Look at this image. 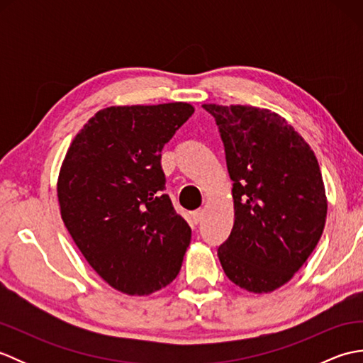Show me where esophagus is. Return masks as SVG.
Listing matches in <instances>:
<instances>
[{"label": "esophagus", "instance_id": "esophagus-1", "mask_svg": "<svg viewBox=\"0 0 363 363\" xmlns=\"http://www.w3.org/2000/svg\"><path fill=\"white\" fill-rule=\"evenodd\" d=\"M191 220H194V225H199L204 220V211L199 209L191 213Z\"/></svg>", "mask_w": 363, "mask_h": 363}]
</instances>
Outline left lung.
Returning <instances> with one entry per match:
<instances>
[{"instance_id": "8db88e82", "label": "left lung", "mask_w": 363, "mask_h": 363, "mask_svg": "<svg viewBox=\"0 0 363 363\" xmlns=\"http://www.w3.org/2000/svg\"><path fill=\"white\" fill-rule=\"evenodd\" d=\"M217 121L233 179L234 226L218 248L229 281L272 293L309 259L328 215L315 152L277 112L203 104Z\"/></svg>"}]
</instances>
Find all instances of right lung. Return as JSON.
<instances>
[{"label":"right lung","mask_w":363,"mask_h":363,"mask_svg":"<svg viewBox=\"0 0 363 363\" xmlns=\"http://www.w3.org/2000/svg\"><path fill=\"white\" fill-rule=\"evenodd\" d=\"M195 107L111 106L74 135L60 165V215L89 265L130 296L177 276L191 229L164 194L160 152Z\"/></svg>","instance_id":"obj_1"}]
</instances>
